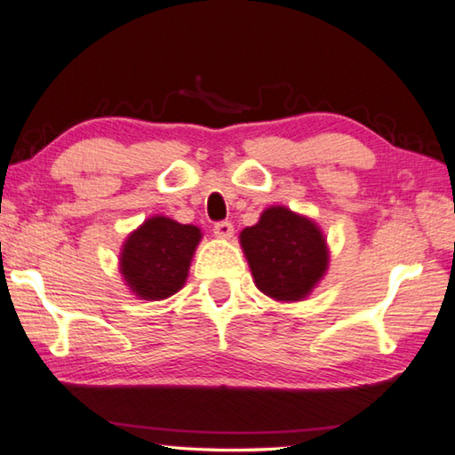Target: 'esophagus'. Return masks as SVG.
<instances>
[{
  "label": "esophagus",
  "mask_w": 455,
  "mask_h": 455,
  "mask_svg": "<svg viewBox=\"0 0 455 455\" xmlns=\"http://www.w3.org/2000/svg\"><path fill=\"white\" fill-rule=\"evenodd\" d=\"M212 230L219 238H225V241H228V238L233 236V233H235V227H233V222L220 220V222H217V225H214Z\"/></svg>",
  "instance_id": "34e87169"
}]
</instances>
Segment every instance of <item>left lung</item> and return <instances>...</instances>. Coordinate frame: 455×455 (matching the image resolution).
Listing matches in <instances>:
<instances>
[{"instance_id":"left-lung-1","label":"left lung","mask_w":455,"mask_h":455,"mask_svg":"<svg viewBox=\"0 0 455 455\" xmlns=\"http://www.w3.org/2000/svg\"><path fill=\"white\" fill-rule=\"evenodd\" d=\"M241 246L257 289L275 301H303L327 273L321 228L284 206H271L255 227H246Z\"/></svg>"}]
</instances>
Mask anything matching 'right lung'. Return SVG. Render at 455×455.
<instances>
[{"label":"right lung","instance_id":"right-lung-1","mask_svg":"<svg viewBox=\"0 0 455 455\" xmlns=\"http://www.w3.org/2000/svg\"><path fill=\"white\" fill-rule=\"evenodd\" d=\"M203 238L198 227L166 217L144 220L128 235L120 252V273L136 297L160 301L179 292Z\"/></svg>","mask_w":455,"mask_h":455}]
</instances>
